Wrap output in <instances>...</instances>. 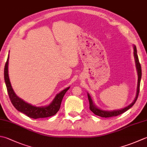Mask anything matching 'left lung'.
Wrapping results in <instances>:
<instances>
[{
  "label": "left lung",
  "mask_w": 147,
  "mask_h": 147,
  "mask_svg": "<svg viewBox=\"0 0 147 147\" xmlns=\"http://www.w3.org/2000/svg\"><path fill=\"white\" fill-rule=\"evenodd\" d=\"M134 57L135 59V62H136V69H137V72H138V87H137L136 97H135V99L133 100V102H132L131 105H129V106H126V107L124 108L121 109V110H113V111H105V110H100V109L97 108V106L94 104L92 99L90 95L87 94H88V99L89 100V105H90V110L92 111L95 115H97V116L105 117V118L115 117V116L119 115L124 113L125 111L128 110L129 109H130L132 106L134 105V103L136 102V100L138 99V97L139 92H140V82H141V78H142V67H141L140 63L139 62L138 57V54H137L136 47L135 45H134Z\"/></svg>",
  "instance_id": "8db88e82"
}]
</instances>
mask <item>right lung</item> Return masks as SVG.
<instances>
[{
  "label": "right lung",
  "instance_id": "add662e5",
  "mask_svg": "<svg viewBox=\"0 0 147 147\" xmlns=\"http://www.w3.org/2000/svg\"><path fill=\"white\" fill-rule=\"evenodd\" d=\"M9 58V55H8L7 61L5 64L4 80L9 97L11 101L12 102L14 107L17 110L25 114L28 117L34 119H39V118L49 117L55 115L59 110L63 97H64L66 92L69 89L70 87L65 88L64 90H63L59 94H57L53 100V101L48 106L36 107V106L28 104V103L25 102L24 100L20 99L19 97L16 96L12 88V86L11 85L8 74Z\"/></svg>",
  "mask_w": 147,
  "mask_h": 147
}]
</instances>
